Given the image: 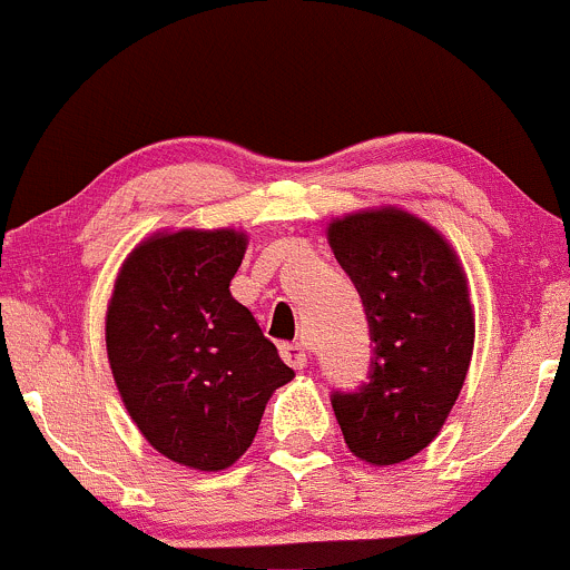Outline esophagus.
Instances as JSON below:
<instances>
[{"label": "esophagus", "mask_w": 570, "mask_h": 570, "mask_svg": "<svg viewBox=\"0 0 570 570\" xmlns=\"http://www.w3.org/2000/svg\"><path fill=\"white\" fill-rule=\"evenodd\" d=\"M279 354H283V360L291 367H296V371H304V367H307V348H304L302 343H283L279 345Z\"/></svg>", "instance_id": "34e87169"}]
</instances>
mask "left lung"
<instances>
[{
    "label": "left lung",
    "instance_id": "left-lung-1",
    "mask_svg": "<svg viewBox=\"0 0 570 570\" xmlns=\"http://www.w3.org/2000/svg\"><path fill=\"white\" fill-rule=\"evenodd\" d=\"M334 257L356 285L371 326L367 384L334 392L345 444L373 466L409 461L442 431L474 345V313L453 246L397 208L328 225Z\"/></svg>",
    "mask_w": 570,
    "mask_h": 570
}]
</instances>
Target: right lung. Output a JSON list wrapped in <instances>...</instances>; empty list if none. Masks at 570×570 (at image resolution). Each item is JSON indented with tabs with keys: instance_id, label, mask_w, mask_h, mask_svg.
Returning <instances> with one entry per match:
<instances>
[{
	"instance_id": "add662e5",
	"label": "right lung",
	"mask_w": 570,
	"mask_h": 570,
	"mask_svg": "<svg viewBox=\"0 0 570 570\" xmlns=\"http://www.w3.org/2000/svg\"><path fill=\"white\" fill-rule=\"evenodd\" d=\"M244 252L236 230L156 233L126 257L107 309L128 414L158 453L199 472L242 459L272 392L293 379L230 293Z\"/></svg>"
}]
</instances>
